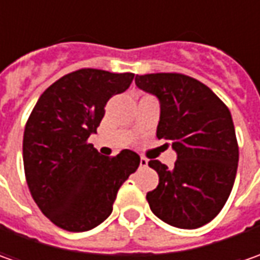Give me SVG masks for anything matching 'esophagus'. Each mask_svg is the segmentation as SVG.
Masks as SVG:
<instances>
[{
  "label": "esophagus",
  "mask_w": 260,
  "mask_h": 260,
  "mask_svg": "<svg viewBox=\"0 0 260 260\" xmlns=\"http://www.w3.org/2000/svg\"><path fill=\"white\" fill-rule=\"evenodd\" d=\"M147 166V159L146 157H140V168H146Z\"/></svg>",
  "instance_id": "esophagus-1"
}]
</instances>
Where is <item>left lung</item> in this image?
Masks as SVG:
<instances>
[{"mask_svg":"<svg viewBox=\"0 0 260 260\" xmlns=\"http://www.w3.org/2000/svg\"><path fill=\"white\" fill-rule=\"evenodd\" d=\"M136 85L160 101L157 139L178 153L169 169L149 166L159 185L146 200L156 217L179 229H198L218 214L233 189L239 162L235 124L227 105L195 78L168 72L136 75Z\"/></svg>","mask_w":260,"mask_h":260,"instance_id":"left-lung-1","label":"left lung"}]
</instances>
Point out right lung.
Instances as JSON below:
<instances>
[{
  "label": "right lung",
  "mask_w": 260,
  "mask_h": 260,
  "mask_svg": "<svg viewBox=\"0 0 260 260\" xmlns=\"http://www.w3.org/2000/svg\"><path fill=\"white\" fill-rule=\"evenodd\" d=\"M135 74L84 68L62 76L37 100L25 123L23 162L40 211L66 232H86L113 211L120 186L140 156L124 149L103 156L88 142L111 96L124 92Z\"/></svg>",
  "instance_id": "right-lung-1"
}]
</instances>
